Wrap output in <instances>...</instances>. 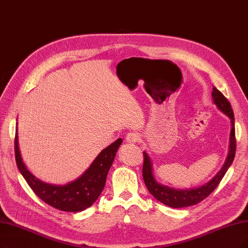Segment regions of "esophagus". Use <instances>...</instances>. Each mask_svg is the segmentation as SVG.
Listing matches in <instances>:
<instances>
[{
    "mask_svg": "<svg viewBox=\"0 0 248 248\" xmlns=\"http://www.w3.org/2000/svg\"><path fill=\"white\" fill-rule=\"evenodd\" d=\"M125 140L129 143H136V142H138L140 140V135L138 133L130 132V133L126 134Z\"/></svg>",
    "mask_w": 248,
    "mask_h": 248,
    "instance_id": "34e87169",
    "label": "esophagus"
}]
</instances>
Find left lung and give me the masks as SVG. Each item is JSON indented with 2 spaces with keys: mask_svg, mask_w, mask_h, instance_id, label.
<instances>
[{
  "mask_svg": "<svg viewBox=\"0 0 248 248\" xmlns=\"http://www.w3.org/2000/svg\"><path fill=\"white\" fill-rule=\"evenodd\" d=\"M213 100L214 103L217 106V108L223 111L229 118H231L232 124V130L230 135V150H229V155L227 160L223 166L222 170L217 172V175L210 180L203 186L190 189V190H179V189H172L168 186L160 185L159 183L153 177L152 172V164L149 156L146 152H143V179L146 187L148 191L156 198L158 201L164 205H168L172 208H180V207H187L191 205H195L199 203L200 201L205 199L207 196L212 194V192L217 187L219 182L224 178L225 173L227 172L228 169L230 168L232 164L235 153H236V136H235V119L233 109L231 107L230 102L228 99L219 92L216 87L213 88Z\"/></svg>",
  "mask_w": 248,
  "mask_h": 248,
  "instance_id": "obj_1",
  "label": "left lung"
}]
</instances>
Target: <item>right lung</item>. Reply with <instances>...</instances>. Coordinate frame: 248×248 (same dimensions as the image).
Wrapping results in <instances>:
<instances>
[{
  "mask_svg": "<svg viewBox=\"0 0 248 248\" xmlns=\"http://www.w3.org/2000/svg\"><path fill=\"white\" fill-rule=\"evenodd\" d=\"M122 142L123 139H117L102 150L84 175L78 180L67 185L56 186L38 180L26 169L18 147V136L16 132L14 141L16 164L34 194L45 203L62 212H81L93 204L103 191L107 173L110 167L112 166L116 151Z\"/></svg>",
  "mask_w": 248,
  "mask_h": 248,
  "instance_id": "right-lung-1",
  "label": "right lung"
}]
</instances>
